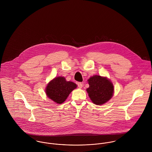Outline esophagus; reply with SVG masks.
<instances>
[{
	"instance_id": "1",
	"label": "esophagus",
	"mask_w": 152,
	"mask_h": 152,
	"mask_svg": "<svg viewBox=\"0 0 152 152\" xmlns=\"http://www.w3.org/2000/svg\"><path fill=\"white\" fill-rule=\"evenodd\" d=\"M77 85H78V87L79 88H82L83 87V84L82 83H78Z\"/></svg>"
}]
</instances>
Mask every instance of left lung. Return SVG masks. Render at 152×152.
<instances>
[{"mask_svg": "<svg viewBox=\"0 0 152 152\" xmlns=\"http://www.w3.org/2000/svg\"><path fill=\"white\" fill-rule=\"evenodd\" d=\"M89 88L87 89L88 96L92 102L97 105H103L112 98L114 86L107 77L95 75L88 80Z\"/></svg>", "mask_w": 152, "mask_h": 152, "instance_id": "1", "label": "left lung"}]
</instances>
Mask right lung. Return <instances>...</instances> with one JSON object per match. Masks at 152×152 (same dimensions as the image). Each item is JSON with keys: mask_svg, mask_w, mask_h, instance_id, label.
<instances>
[{"mask_svg": "<svg viewBox=\"0 0 152 152\" xmlns=\"http://www.w3.org/2000/svg\"><path fill=\"white\" fill-rule=\"evenodd\" d=\"M77 86L73 82L67 81L64 77H57L51 80L45 87V94L54 102L63 104L69 94Z\"/></svg>", "mask_w": 152, "mask_h": 152, "instance_id": "1", "label": "right lung"}]
</instances>
